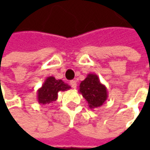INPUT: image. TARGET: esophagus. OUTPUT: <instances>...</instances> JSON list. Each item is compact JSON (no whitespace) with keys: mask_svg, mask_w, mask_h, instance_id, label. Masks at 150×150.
Instances as JSON below:
<instances>
[{"mask_svg":"<svg viewBox=\"0 0 150 150\" xmlns=\"http://www.w3.org/2000/svg\"><path fill=\"white\" fill-rule=\"evenodd\" d=\"M70 85H71V87H72V88H76V87H77V82L74 81V80H72V81H70Z\"/></svg>","mask_w":150,"mask_h":150,"instance_id":"1","label":"esophagus"}]
</instances>
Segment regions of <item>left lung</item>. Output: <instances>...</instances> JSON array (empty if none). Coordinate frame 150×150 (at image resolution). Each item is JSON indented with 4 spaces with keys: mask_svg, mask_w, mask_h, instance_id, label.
I'll return each instance as SVG.
<instances>
[{
    "mask_svg": "<svg viewBox=\"0 0 150 150\" xmlns=\"http://www.w3.org/2000/svg\"><path fill=\"white\" fill-rule=\"evenodd\" d=\"M78 92L88 102L91 109L102 106L108 97L106 86L101 83L98 75L94 73L88 74L87 78L81 82Z\"/></svg>",
    "mask_w": 150,
    "mask_h": 150,
    "instance_id": "left-lung-1",
    "label": "left lung"
}]
</instances>
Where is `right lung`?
I'll use <instances>...</instances> for the list:
<instances>
[{
	"mask_svg": "<svg viewBox=\"0 0 150 150\" xmlns=\"http://www.w3.org/2000/svg\"><path fill=\"white\" fill-rule=\"evenodd\" d=\"M71 87L61 79L51 76L46 78L42 86L38 90V101L40 104H49L57 99L59 92L70 89Z\"/></svg>",
	"mask_w": 150,
	"mask_h": 150,
	"instance_id": "right-lung-1",
	"label": "right lung"
}]
</instances>
